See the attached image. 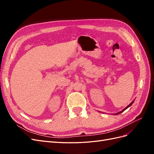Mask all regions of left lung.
<instances>
[{
  "label": "left lung",
  "mask_w": 154,
  "mask_h": 154,
  "mask_svg": "<svg viewBox=\"0 0 154 154\" xmlns=\"http://www.w3.org/2000/svg\"><path fill=\"white\" fill-rule=\"evenodd\" d=\"M134 103V101H132V103H130V105H128V106H127V107H126V108H125V109H123V110H122V112H119V113H118V114H120V113H121V112H123V111H124V110H126V109H127V108H128V107H129V106H131V105H132V103Z\"/></svg>",
  "instance_id": "left-lung-1"
}]
</instances>
